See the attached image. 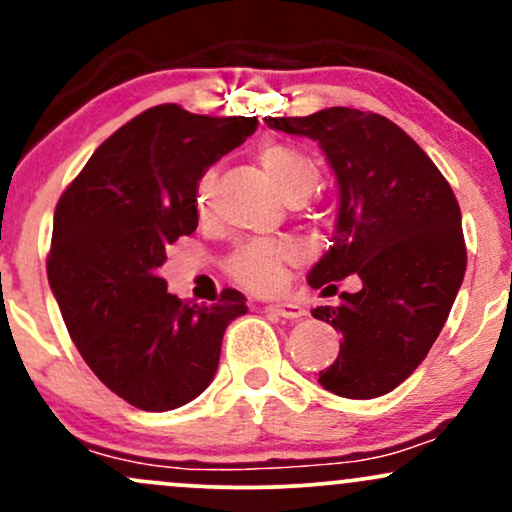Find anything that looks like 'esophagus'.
Listing matches in <instances>:
<instances>
[{
	"label": "esophagus",
	"instance_id": "esophagus-1",
	"mask_svg": "<svg viewBox=\"0 0 512 512\" xmlns=\"http://www.w3.org/2000/svg\"><path fill=\"white\" fill-rule=\"evenodd\" d=\"M264 310L274 317H284V320H298V317L305 315V308H301L298 303H274L267 305Z\"/></svg>",
	"mask_w": 512,
	"mask_h": 512
}]
</instances>
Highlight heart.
I'll return each mask as SVG.
<instances>
[{
  "instance_id": "obj_1",
  "label": "heart",
  "mask_w": 512,
  "mask_h": 512,
  "mask_svg": "<svg viewBox=\"0 0 512 512\" xmlns=\"http://www.w3.org/2000/svg\"><path fill=\"white\" fill-rule=\"evenodd\" d=\"M260 158L264 173L274 182L276 190L284 195L286 202L298 204L308 199L320 185V168L313 156L305 154L296 144L272 142L260 149ZM216 187V170L207 168L195 182V209L199 216H207L211 209ZM293 260V250L284 243H248L233 252L226 269L231 279L243 284L245 289L267 293L274 291L284 279V264Z\"/></svg>"
}]
</instances>
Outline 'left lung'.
<instances>
[{
    "mask_svg": "<svg viewBox=\"0 0 512 512\" xmlns=\"http://www.w3.org/2000/svg\"><path fill=\"white\" fill-rule=\"evenodd\" d=\"M264 122L320 144L337 175L334 245L308 284L337 293L332 281L361 279V291L313 310L344 339L317 383L349 399L385 395L424 361L462 286L460 204L426 151L383 115L325 108Z\"/></svg>",
    "mask_w": 512,
    "mask_h": 512,
    "instance_id": "8db88e82",
    "label": "left lung"
}]
</instances>
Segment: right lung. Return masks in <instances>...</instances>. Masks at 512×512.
Returning a JSON list of instances; mask_svg holds the SVG:
<instances>
[{"instance_id":"obj_1","label":"right lung","mask_w":512,"mask_h":512,"mask_svg":"<svg viewBox=\"0 0 512 512\" xmlns=\"http://www.w3.org/2000/svg\"><path fill=\"white\" fill-rule=\"evenodd\" d=\"M257 129V117H209L166 103L93 151L62 192L48 255L69 337L98 380L132 407L168 411L207 390L223 332L248 313L223 289L197 305L168 293L166 248L195 233V182Z\"/></svg>"}]
</instances>
